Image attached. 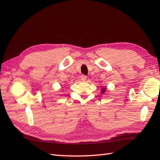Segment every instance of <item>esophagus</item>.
<instances>
[{"mask_svg": "<svg viewBox=\"0 0 160 160\" xmlns=\"http://www.w3.org/2000/svg\"><path fill=\"white\" fill-rule=\"evenodd\" d=\"M87 79H88V77H87L86 75H82L81 76V79L83 81H85L87 80Z\"/></svg>", "mask_w": 160, "mask_h": 160, "instance_id": "34e87169", "label": "esophagus"}]
</instances>
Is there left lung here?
Masks as SVG:
<instances>
[{"mask_svg":"<svg viewBox=\"0 0 160 160\" xmlns=\"http://www.w3.org/2000/svg\"><path fill=\"white\" fill-rule=\"evenodd\" d=\"M105 91H106V88H104V87H103V88L101 89V93L103 94L105 92Z\"/></svg>","mask_w":160,"mask_h":160,"instance_id":"left-lung-1","label":"left lung"}]
</instances>
